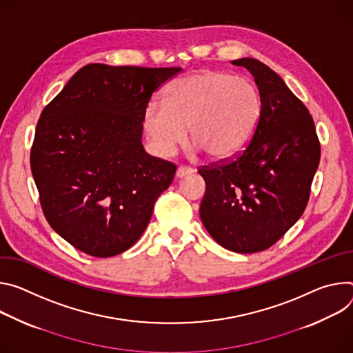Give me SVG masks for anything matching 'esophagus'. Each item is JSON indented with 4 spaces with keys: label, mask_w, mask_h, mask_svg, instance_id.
<instances>
[{
    "label": "esophagus",
    "mask_w": 353,
    "mask_h": 353,
    "mask_svg": "<svg viewBox=\"0 0 353 353\" xmlns=\"http://www.w3.org/2000/svg\"><path fill=\"white\" fill-rule=\"evenodd\" d=\"M194 172V170L189 168V167H179L176 170V178H185L188 175H192Z\"/></svg>",
    "instance_id": "esophagus-1"
}]
</instances>
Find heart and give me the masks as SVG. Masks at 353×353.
<instances>
[{
  "label": "heart",
  "instance_id": "b5f03b06",
  "mask_svg": "<svg viewBox=\"0 0 353 353\" xmlns=\"http://www.w3.org/2000/svg\"><path fill=\"white\" fill-rule=\"evenodd\" d=\"M261 109L259 94L251 81L202 70L172 81L164 103L150 102L143 126L152 148L163 157L172 155L186 141L189 129L194 151H205L213 161H225L248 144Z\"/></svg>",
  "mask_w": 353,
  "mask_h": 353
}]
</instances>
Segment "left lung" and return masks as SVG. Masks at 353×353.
Instances as JSON below:
<instances>
[{
    "label": "left lung",
    "mask_w": 353,
    "mask_h": 353,
    "mask_svg": "<svg viewBox=\"0 0 353 353\" xmlns=\"http://www.w3.org/2000/svg\"><path fill=\"white\" fill-rule=\"evenodd\" d=\"M231 63L255 78L261 117L236 160L199 170L206 182L199 212L217 244L252 254L275 244L301 217L321 148L308 109L275 71L251 57Z\"/></svg>",
    "instance_id": "1"
}]
</instances>
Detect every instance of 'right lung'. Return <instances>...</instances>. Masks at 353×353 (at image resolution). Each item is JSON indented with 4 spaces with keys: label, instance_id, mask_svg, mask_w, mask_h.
I'll list each match as a JSON object with an SVG mask.
<instances>
[{
    "label": "right lung",
    "instance_id": "right-lung-1",
    "mask_svg": "<svg viewBox=\"0 0 353 353\" xmlns=\"http://www.w3.org/2000/svg\"><path fill=\"white\" fill-rule=\"evenodd\" d=\"M181 70L87 64L43 109L32 175L46 220L74 248L113 256L148 225L176 167L144 151L143 113Z\"/></svg>",
    "mask_w": 353,
    "mask_h": 353
}]
</instances>
